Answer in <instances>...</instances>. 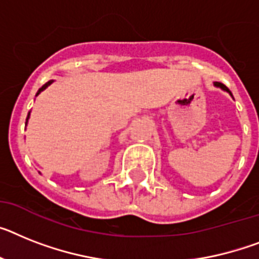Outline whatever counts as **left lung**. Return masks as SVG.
<instances>
[{
    "mask_svg": "<svg viewBox=\"0 0 259 259\" xmlns=\"http://www.w3.org/2000/svg\"><path fill=\"white\" fill-rule=\"evenodd\" d=\"M213 85L216 87V88H220V89H223V91H225V92H228V93H229V95H230V96L233 97V95H232V92H230L229 89H228L227 87L224 85V84H221V82H217V81H214V82H213Z\"/></svg>",
    "mask_w": 259,
    "mask_h": 259,
    "instance_id": "left-lung-1",
    "label": "left lung"
}]
</instances>
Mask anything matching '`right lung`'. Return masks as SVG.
Instances as JSON below:
<instances>
[{
  "instance_id": "1",
  "label": "right lung",
  "mask_w": 259,
  "mask_h": 259,
  "mask_svg": "<svg viewBox=\"0 0 259 259\" xmlns=\"http://www.w3.org/2000/svg\"><path fill=\"white\" fill-rule=\"evenodd\" d=\"M52 82H54V80H50L49 82H46V84H45V85L42 87V88H39V91H38V92H36V96H38L39 93L42 92V91H45V89L47 88V87H49V85H51ZM29 118H30V112H29V114H27V118H26V125H27V122H29Z\"/></svg>"
}]
</instances>
